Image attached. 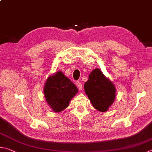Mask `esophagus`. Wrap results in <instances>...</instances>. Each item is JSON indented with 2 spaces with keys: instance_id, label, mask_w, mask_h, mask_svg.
Here are the masks:
<instances>
[{
  "instance_id": "esophagus-1",
  "label": "esophagus",
  "mask_w": 152,
  "mask_h": 152,
  "mask_svg": "<svg viewBox=\"0 0 152 152\" xmlns=\"http://www.w3.org/2000/svg\"><path fill=\"white\" fill-rule=\"evenodd\" d=\"M76 86L79 90H81L82 88V84L80 82H76Z\"/></svg>"
}]
</instances>
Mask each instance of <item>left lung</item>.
I'll return each mask as SVG.
<instances>
[{"label":"left lung","mask_w":152,"mask_h":152,"mask_svg":"<svg viewBox=\"0 0 152 152\" xmlns=\"http://www.w3.org/2000/svg\"><path fill=\"white\" fill-rule=\"evenodd\" d=\"M84 90L94 107L102 112L107 111L114 103L116 91L113 82L99 68L91 72Z\"/></svg>","instance_id":"1"}]
</instances>
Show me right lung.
I'll return each mask as SVG.
<instances>
[{"mask_svg": "<svg viewBox=\"0 0 152 152\" xmlns=\"http://www.w3.org/2000/svg\"><path fill=\"white\" fill-rule=\"evenodd\" d=\"M78 92L76 85L61 71L49 76L44 88L46 102L52 111L57 113L66 108Z\"/></svg>", "mask_w": 152, "mask_h": 152, "instance_id": "1", "label": "right lung"}]
</instances>
